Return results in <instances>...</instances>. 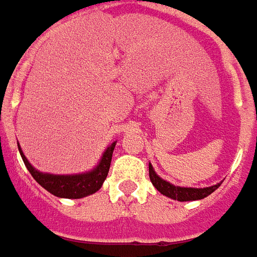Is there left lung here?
I'll use <instances>...</instances> for the list:
<instances>
[{
	"instance_id": "8db88e82",
	"label": "left lung",
	"mask_w": 257,
	"mask_h": 257,
	"mask_svg": "<svg viewBox=\"0 0 257 257\" xmlns=\"http://www.w3.org/2000/svg\"><path fill=\"white\" fill-rule=\"evenodd\" d=\"M149 178L154 184V187L159 191L163 195L169 196L176 201L185 202V201H198V199H203L207 195H210L212 192L217 190L220 184L212 185V187H206V188H184V187H176L173 184L167 183L163 178H161L156 173H155L152 165H149Z\"/></svg>"
}]
</instances>
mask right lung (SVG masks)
<instances>
[{
    "instance_id": "1",
    "label": "right lung",
    "mask_w": 257,
    "mask_h": 257,
    "mask_svg": "<svg viewBox=\"0 0 257 257\" xmlns=\"http://www.w3.org/2000/svg\"><path fill=\"white\" fill-rule=\"evenodd\" d=\"M116 143H113L108 149L103 152V156L99 165L84 174H74V176H54V174H45V173L37 172L34 167L29 163L26 156L22 152L21 147L18 144V148L22 155V159L26 165L27 170L30 172L33 178L37 181L41 187L51 192L52 195L59 196V198H69V199H79L83 196L91 195L102 187L105 178L108 176L110 161H112V154Z\"/></svg>"
}]
</instances>
